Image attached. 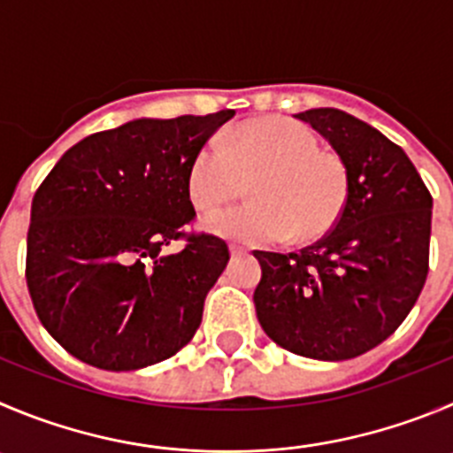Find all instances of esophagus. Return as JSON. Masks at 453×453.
Listing matches in <instances>:
<instances>
[{
	"label": "esophagus",
	"mask_w": 453,
	"mask_h": 453,
	"mask_svg": "<svg viewBox=\"0 0 453 453\" xmlns=\"http://www.w3.org/2000/svg\"><path fill=\"white\" fill-rule=\"evenodd\" d=\"M230 255L232 257H246L248 250H246V248H241V246H230Z\"/></svg>",
	"instance_id": "1"
}]
</instances>
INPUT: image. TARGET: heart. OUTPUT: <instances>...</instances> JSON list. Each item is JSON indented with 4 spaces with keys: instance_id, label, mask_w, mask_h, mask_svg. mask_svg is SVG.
Segmentation results:
<instances>
[{
    "instance_id": "b5f03b06",
    "label": "heart",
    "mask_w": 453,
    "mask_h": 453,
    "mask_svg": "<svg viewBox=\"0 0 453 453\" xmlns=\"http://www.w3.org/2000/svg\"><path fill=\"white\" fill-rule=\"evenodd\" d=\"M203 142L188 165L185 188L198 212L226 205L250 181L252 201L207 219V227L248 246L290 239L306 243L326 234L349 201V167L319 150L317 131L284 116L248 120Z\"/></svg>"
}]
</instances>
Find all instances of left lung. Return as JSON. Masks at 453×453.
<instances>
[{
  "label": "left lung",
  "mask_w": 453,
  "mask_h": 453,
  "mask_svg": "<svg viewBox=\"0 0 453 453\" xmlns=\"http://www.w3.org/2000/svg\"><path fill=\"white\" fill-rule=\"evenodd\" d=\"M349 167V201L324 239L261 252L255 308L265 335L312 360L340 362L382 344L429 273L431 198L403 147L340 109L297 113Z\"/></svg>",
  "instance_id": "left-lung-1"
}]
</instances>
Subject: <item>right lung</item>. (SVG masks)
Segmentation results:
<instances>
[{
	"mask_svg": "<svg viewBox=\"0 0 453 453\" xmlns=\"http://www.w3.org/2000/svg\"><path fill=\"white\" fill-rule=\"evenodd\" d=\"M234 116L141 118L91 134L33 196L27 284L40 322L73 357L136 371L179 353L230 259L226 241L183 230L196 212L185 176L194 151ZM183 238L186 248L163 256Z\"/></svg>",
	"mask_w": 453,
	"mask_h": 453,
	"instance_id": "obj_1",
	"label": "right lung"
}]
</instances>
